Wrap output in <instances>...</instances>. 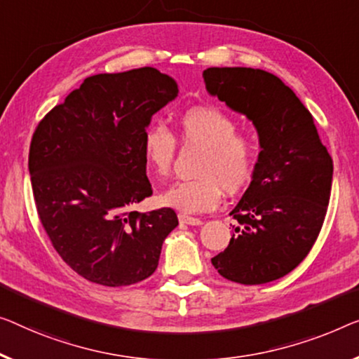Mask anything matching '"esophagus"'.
<instances>
[{"label":"esophagus","mask_w":359,"mask_h":359,"mask_svg":"<svg viewBox=\"0 0 359 359\" xmlns=\"http://www.w3.org/2000/svg\"><path fill=\"white\" fill-rule=\"evenodd\" d=\"M179 221L180 224H187V226H201L203 224L201 219L187 216V214H179Z\"/></svg>","instance_id":"esophagus-1"}]
</instances>
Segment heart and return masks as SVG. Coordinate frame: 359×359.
I'll return each instance as SVG.
<instances>
[{"label":"heart","instance_id":"b5f03b06","mask_svg":"<svg viewBox=\"0 0 359 359\" xmlns=\"http://www.w3.org/2000/svg\"><path fill=\"white\" fill-rule=\"evenodd\" d=\"M235 117L216 106H196L182 112L179 133L185 145L205 147L194 180L175 182L161 195L165 206L184 214L211 211L222 190L237 194L247 187L258 165V145L240 133ZM143 156L159 177H168L175 159L177 140L163 124H151L143 133Z\"/></svg>","mask_w":359,"mask_h":359}]
</instances>
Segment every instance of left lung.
Returning <instances> with one entry per match:
<instances>
[{"mask_svg": "<svg viewBox=\"0 0 359 359\" xmlns=\"http://www.w3.org/2000/svg\"><path fill=\"white\" fill-rule=\"evenodd\" d=\"M203 79L210 95L253 122L261 147L251 184L231 212V242L211 263L243 285L280 279L306 258L323 227L332 158L311 112L274 74L210 67Z\"/></svg>", "mask_w": 359, "mask_h": 359, "instance_id": "obj_1", "label": "left lung"}]
</instances>
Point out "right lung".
I'll use <instances>...</instances> for the list:
<instances>
[{"mask_svg":"<svg viewBox=\"0 0 359 359\" xmlns=\"http://www.w3.org/2000/svg\"><path fill=\"white\" fill-rule=\"evenodd\" d=\"M179 93L154 67L87 77L40 121L29 172L45 232L64 263L106 287L145 280L179 226L170 208L132 206L153 195L143 133Z\"/></svg>","mask_w":359,"mask_h":359,"instance_id":"obj_1","label":"right lung"}]
</instances>
